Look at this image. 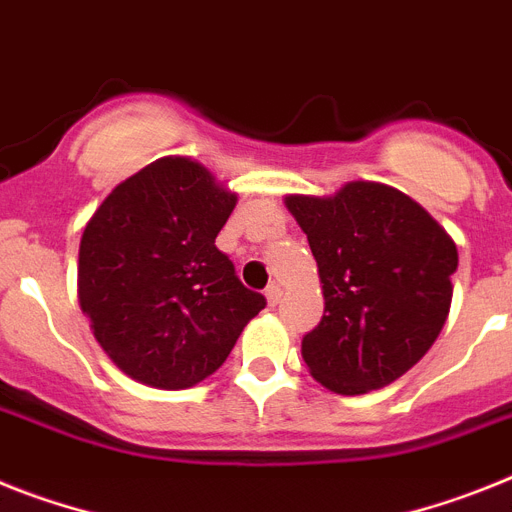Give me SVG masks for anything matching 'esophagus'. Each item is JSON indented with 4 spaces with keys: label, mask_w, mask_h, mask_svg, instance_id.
I'll list each match as a JSON object with an SVG mask.
<instances>
[{
    "label": "esophagus",
    "mask_w": 512,
    "mask_h": 512,
    "mask_svg": "<svg viewBox=\"0 0 512 512\" xmlns=\"http://www.w3.org/2000/svg\"><path fill=\"white\" fill-rule=\"evenodd\" d=\"M281 296H283V291H281V286H278V283H270L268 289H265V299H268L270 307H276V304L281 302Z\"/></svg>",
    "instance_id": "esophagus-1"
}]
</instances>
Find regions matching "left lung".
Returning a JSON list of instances; mask_svg holds the SVG:
<instances>
[{
    "mask_svg": "<svg viewBox=\"0 0 512 512\" xmlns=\"http://www.w3.org/2000/svg\"><path fill=\"white\" fill-rule=\"evenodd\" d=\"M286 208L307 234L325 296V315L302 341L312 377L333 393L362 395L406 375L448 320L453 239L388 184L289 195Z\"/></svg>",
    "mask_w": 512,
    "mask_h": 512,
    "instance_id": "obj_1",
    "label": "left lung"
}]
</instances>
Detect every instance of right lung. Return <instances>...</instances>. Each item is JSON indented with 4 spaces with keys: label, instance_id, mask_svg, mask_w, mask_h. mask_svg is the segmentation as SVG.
I'll list each match as a JSON object with an SVG mask.
<instances>
[{
    "label": "right lung",
    "instance_id": "obj_1",
    "mask_svg": "<svg viewBox=\"0 0 512 512\" xmlns=\"http://www.w3.org/2000/svg\"><path fill=\"white\" fill-rule=\"evenodd\" d=\"M234 205L205 166L166 156L117 184L85 226L77 299L101 349L132 380L192 388L265 307L216 247Z\"/></svg>",
    "mask_w": 512,
    "mask_h": 512
}]
</instances>
